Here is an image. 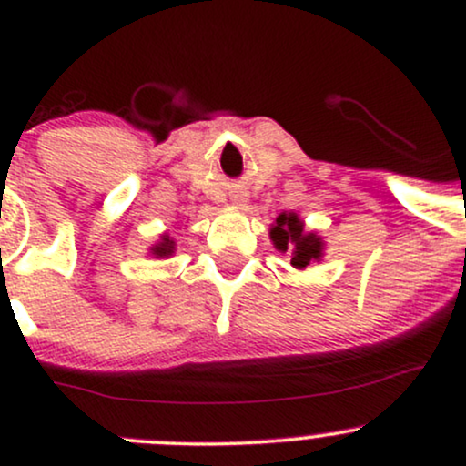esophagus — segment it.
Segmentation results:
<instances>
[{"instance_id": "esophagus-1", "label": "esophagus", "mask_w": 466, "mask_h": 466, "mask_svg": "<svg viewBox=\"0 0 466 466\" xmlns=\"http://www.w3.org/2000/svg\"><path fill=\"white\" fill-rule=\"evenodd\" d=\"M234 203H237V206H238V208H245V203H248V201H245V199H243V197H237V199H234Z\"/></svg>"}]
</instances>
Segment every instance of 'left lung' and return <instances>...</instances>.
<instances>
[{
    "mask_svg": "<svg viewBox=\"0 0 466 466\" xmlns=\"http://www.w3.org/2000/svg\"><path fill=\"white\" fill-rule=\"evenodd\" d=\"M269 238L278 251L291 254V265L296 269H307L311 263H319L324 258V238L318 232H307L304 221L296 212H280L269 228Z\"/></svg>",
    "mask_w": 466,
    "mask_h": 466,
    "instance_id": "left-lung-1",
    "label": "left lung"
}]
</instances>
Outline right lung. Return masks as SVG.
<instances>
[{
	"label": "right lung",
	"mask_w": 466,
	"mask_h": 466,
	"mask_svg": "<svg viewBox=\"0 0 466 466\" xmlns=\"http://www.w3.org/2000/svg\"><path fill=\"white\" fill-rule=\"evenodd\" d=\"M173 254H175V240L162 234V238H159L151 248V256H155V258H168V256Z\"/></svg>",
	"instance_id": "right-lung-1"
}]
</instances>
